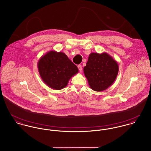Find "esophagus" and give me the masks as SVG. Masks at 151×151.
<instances>
[{
	"mask_svg": "<svg viewBox=\"0 0 151 151\" xmlns=\"http://www.w3.org/2000/svg\"><path fill=\"white\" fill-rule=\"evenodd\" d=\"M78 68L80 71H82V65H80V64L78 65Z\"/></svg>",
	"mask_w": 151,
	"mask_h": 151,
	"instance_id": "obj_1",
	"label": "esophagus"
}]
</instances>
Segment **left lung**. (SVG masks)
Masks as SVG:
<instances>
[{"instance_id": "left-lung-1", "label": "left lung", "mask_w": 151, "mask_h": 151, "mask_svg": "<svg viewBox=\"0 0 151 151\" xmlns=\"http://www.w3.org/2000/svg\"><path fill=\"white\" fill-rule=\"evenodd\" d=\"M119 71L118 63L108 53L91 52L84 73L90 88L102 91L110 87L115 80Z\"/></svg>"}]
</instances>
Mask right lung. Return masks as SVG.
<instances>
[{
  "instance_id": "obj_1",
  "label": "right lung",
  "mask_w": 151,
  "mask_h": 151,
  "mask_svg": "<svg viewBox=\"0 0 151 151\" xmlns=\"http://www.w3.org/2000/svg\"><path fill=\"white\" fill-rule=\"evenodd\" d=\"M37 67L43 81L57 90L65 88L70 78L78 73L77 67L64 52L53 50L39 59Z\"/></svg>"
}]
</instances>
